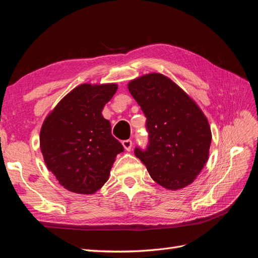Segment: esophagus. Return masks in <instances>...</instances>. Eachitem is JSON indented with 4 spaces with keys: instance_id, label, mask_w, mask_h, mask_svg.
I'll list each match as a JSON object with an SVG mask.
<instances>
[{
    "instance_id": "34e87169",
    "label": "esophagus",
    "mask_w": 258,
    "mask_h": 258,
    "mask_svg": "<svg viewBox=\"0 0 258 258\" xmlns=\"http://www.w3.org/2000/svg\"><path fill=\"white\" fill-rule=\"evenodd\" d=\"M122 146L124 147V150L130 152L131 148H132V141H131V140H123Z\"/></svg>"
}]
</instances>
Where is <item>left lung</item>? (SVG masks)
<instances>
[{"instance_id":"obj_1","label":"left lung","mask_w":258,"mask_h":258,"mask_svg":"<svg viewBox=\"0 0 258 258\" xmlns=\"http://www.w3.org/2000/svg\"><path fill=\"white\" fill-rule=\"evenodd\" d=\"M146 117L148 144L135 155L156 183L176 190L189 185L209 158L211 129L189 96L165 75L146 74L128 85Z\"/></svg>"}]
</instances>
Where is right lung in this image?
Listing matches in <instances>:
<instances>
[{"label": "right lung", "instance_id": "obj_1", "mask_svg": "<svg viewBox=\"0 0 258 258\" xmlns=\"http://www.w3.org/2000/svg\"><path fill=\"white\" fill-rule=\"evenodd\" d=\"M116 90V84L77 86L43 123L40 146L45 163L70 191L96 192L108 179L116 156L123 152L102 116Z\"/></svg>", "mask_w": 258, "mask_h": 258}]
</instances>
